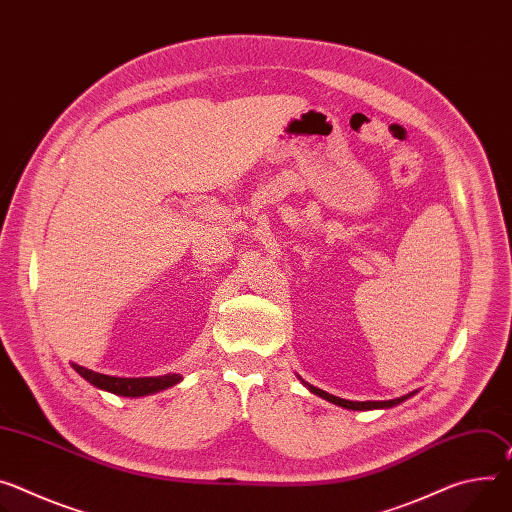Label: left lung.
Segmentation results:
<instances>
[{
  "mask_svg": "<svg viewBox=\"0 0 512 512\" xmlns=\"http://www.w3.org/2000/svg\"><path fill=\"white\" fill-rule=\"evenodd\" d=\"M302 380V378H300ZM302 384L312 392V394H316V396H320V398H324V400H329V402H333V404H337V406H343V408H349V410H374V408H392V406H396V404H400L402 400H406L408 396H412V394H408V396H402V398H394V400H380V402H374V400H367V402H353V400H345V398H339V396H333V394H329V392H324V390H320V388H316V386H312V384H308V382H304L302 380Z\"/></svg>",
  "mask_w": 512,
  "mask_h": 512,
  "instance_id": "8db88e82",
  "label": "left lung"
}]
</instances>
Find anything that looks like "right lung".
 <instances>
[{
  "label": "right lung",
  "instance_id": "1",
  "mask_svg": "<svg viewBox=\"0 0 512 512\" xmlns=\"http://www.w3.org/2000/svg\"><path fill=\"white\" fill-rule=\"evenodd\" d=\"M77 374L87 380L91 386H96L100 390L118 394V396H128V398H136V396H147V394H155L161 392L165 388H171L175 384L181 382L179 374H165V376H157V378H116V376H106V374H98V371H91L83 365L71 363Z\"/></svg>",
  "mask_w": 512,
  "mask_h": 512
}]
</instances>
